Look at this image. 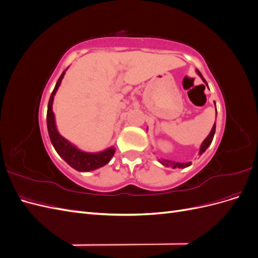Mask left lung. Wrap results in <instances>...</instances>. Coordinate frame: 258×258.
Masks as SVG:
<instances>
[{
	"label": "left lung",
	"mask_w": 258,
	"mask_h": 258,
	"mask_svg": "<svg viewBox=\"0 0 258 258\" xmlns=\"http://www.w3.org/2000/svg\"><path fill=\"white\" fill-rule=\"evenodd\" d=\"M197 73L201 76V79L204 80V82L207 84V82H206V80L204 79V77H202V75H201V73L198 71L197 70ZM207 86H208V84H207ZM215 107H216V105H215ZM214 134H215V123H214V126H213V128H212V130H211V132H210V135L207 137V139L205 140L204 141V143L201 144V147H200V152H199V154L201 155L202 153H205L206 152V150L207 148L210 146V144L212 143V140H213V137H214ZM162 165H165V166H168V167H172V168H186V167H188V166H190V162H187V163H183V162H174V161H169V160H162V161H160Z\"/></svg>",
	"instance_id": "8db88e82"
}]
</instances>
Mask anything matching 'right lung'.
<instances>
[{"instance_id":"right-lung-1","label":"right lung","mask_w":258,"mask_h":258,"mask_svg":"<svg viewBox=\"0 0 258 258\" xmlns=\"http://www.w3.org/2000/svg\"><path fill=\"white\" fill-rule=\"evenodd\" d=\"M64 73L66 71L62 72L61 76L59 77V80L51 92V96L49 98V102H48L47 129H48L50 141L54 147V150H56L57 153L60 155V157L77 171H91V170L98 169L100 167H103L113 157V155L115 153V150L113 147L108 148V150L104 152L96 153V154L85 153L80 151L79 148H76L74 145H72L69 141H67L64 138H62L58 134L51 106H52L53 96L60 86L62 79H63Z\"/></svg>"}]
</instances>
